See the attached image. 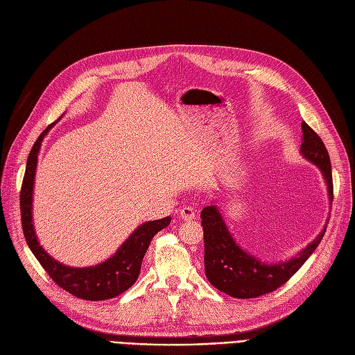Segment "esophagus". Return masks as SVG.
Instances as JSON below:
<instances>
[{
    "instance_id": "obj_1",
    "label": "esophagus",
    "mask_w": 355,
    "mask_h": 355,
    "mask_svg": "<svg viewBox=\"0 0 355 355\" xmlns=\"http://www.w3.org/2000/svg\"><path fill=\"white\" fill-rule=\"evenodd\" d=\"M179 216L183 218V220H192L195 218V216H197V210L193 209V207H182V209L179 210Z\"/></svg>"
}]
</instances>
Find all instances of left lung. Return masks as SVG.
<instances>
[{
	"label": "left lung",
	"instance_id": "obj_1",
	"mask_svg": "<svg viewBox=\"0 0 355 355\" xmlns=\"http://www.w3.org/2000/svg\"><path fill=\"white\" fill-rule=\"evenodd\" d=\"M301 128L304 139L301 153L322 170L327 183L329 198L334 201L332 166L329 153L322 138L305 121H302ZM201 225L204 230L205 276L214 288L234 298H257L285 285L314 252L326 232L323 229L322 234L295 259L280 264H266L236 245L214 205L202 209Z\"/></svg>",
	"mask_w": 355,
	"mask_h": 355
}]
</instances>
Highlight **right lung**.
Here are the masks:
<instances>
[{
  "label": "right lung",
  "instance_id": "right-lung-1",
  "mask_svg": "<svg viewBox=\"0 0 355 355\" xmlns=\"http://www.w3.org/2000/svg\"><path fill=\"white\" fill-rule=\"evenodd\" d=\"M53 125L48 126L38 139L35 141L32 150L28 157L26 170L20 188V216H21V229L23 235L26 238L28 245L36 260L44 267L54 282L67 291L69 294L88 301H104L114 298L123 294L133 284L141 272V264L144 255L148 250L151 239L162 229L168 226L170 217H164L154 222H146L139 226L133 234L126 239V242L119 248V251L110 257V259L98 266L73 268L57 263L48 255L36 241L33 225H32V191H33V178L36 170V162H38V151L41 142Z\"/></svg>",
  "mask_w": 355,
  "mask_h": 355
}]
</instances>
